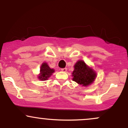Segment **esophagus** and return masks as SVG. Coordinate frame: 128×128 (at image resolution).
I'll return each instance as SVG.
<instances>
[{
	"instance_id": "1",
	"label": "esophagus",
	"mask_w": 128,
	"mask_h": 128,
	"mask_svg": "<svg viewBox=\"0 0 128 128\" xmlns=\"http://www.w3.org/2000/svg\"><path fill=\"white\" fill-rule=\"evenodd\" d=\"M67 68H61V71L64 72H67Z\"/></svg>"
}]
</instances>
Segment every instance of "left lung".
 Returning a JSON list of instances; mask_svg holds the SVG:
<instances>
[{
	"instance_id": "1",
	"label": "left lung",
	"mask_w": 128,
	"mask_h": 128,
	"mask_svg": "<svg viewBox=\"0 0 128 128\" xmlns=\"http://www.w3.org/2000/svg\"><path fill=\"white\" fill-rule=\"evenodd\" d=\"M74 70L72 73L73 80L86 86L91 84L96 78V73L89 68L83 61H78L74 66Z\"/></svg>"
}]
</instances>
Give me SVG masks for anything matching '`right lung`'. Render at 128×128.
<instances>
[{"label":"right lung","mask_w":128,"mask_h":128,"mask_svg":"<svg viewBox=\"0 0 128 128\" xmlns=\"http://www.w3.org/2000/svg\"><path fill=\"white\" fill-rule=\"evenodd\" d=\"M55 70L50 68L48 65V64L44 62L40 68V74L38 76V79L42 80H47L52 74Z\"/></svg>","instance_id":"add662e5"}]
</instances>
